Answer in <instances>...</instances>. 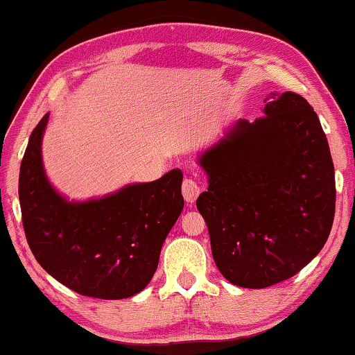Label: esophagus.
<instances>
[{
    "mask_svg": "<svg viewBox=\"0 0 355 355\" xmlns=\"http://www.w3.org/2000/svg\"><path fill=\"white\" fill-rule=\"evenodd\" d=\"M182 193L187 202H194V200L198 199V196L200 194V188L193 178H187L182 184Z\"/></svg>",
    "mask_w": 355,
    "mask_h": 355,
    "instance_id": "esophagus-1",
    "label": "esophagus"
}]
</instances>
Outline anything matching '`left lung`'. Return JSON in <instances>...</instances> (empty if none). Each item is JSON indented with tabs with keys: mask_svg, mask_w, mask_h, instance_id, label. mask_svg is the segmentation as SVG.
Wrapping results in <instances>:
<instances>
[{
	"mask_svg": "<svg viewBox=\"0 0 355 355\" xmlns=\"http://www.w3.org/2000/svg\"><path fill=\"white\" fill-rule=\"evenodd\" d=\"M209 189L196 200L220 272L264 288L300 272L335 218L329 141L308 100L274 92L264 116L242 119L200 157Z\"/></svg>",
	"mask_w": 355,
	"mask_h": 355,
	"instance_id": "obj_1",
	"label": "left lung"
}]
</instances>
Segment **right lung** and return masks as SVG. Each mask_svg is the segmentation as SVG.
Instances as JSON below:
<instances>
[{
	"label": "right lung",
	"instance_id": "right-lung-1",
	"mask_svg": "<svg viewBox=\"0 0 355 355\" xmlns=\"http://www.w3.org/2000/svg\"><path fill=\"white\" fill-rule=\"evenodd\" d=\"M44 116L31 132L19 175L22 225L30 250L52 277L91 298L121 300L144 290L164 241L183 210V173L84 204L60 198L42 171Z\"/></svg>",
	"mask_w": 355,
	"mask_h": 355
}]
</instances>
